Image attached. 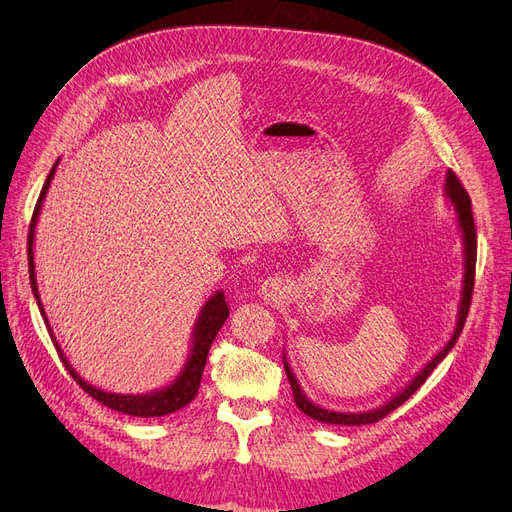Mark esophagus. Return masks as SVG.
I'll list each match as a JSON object with an SVG mask.
<instances>
[{"label": "esophagus", "mask_w": 512, "mask_h": 512, "mask_svg": "<svg viewBox=\"0 0 512 512\" xmlns=\"http://www.w3.org/2000/svg\"><path fill=\"white\" fill-rule=\"evenodd\" d=\"M260 297L271 303L282 301L286 297V284L282 280H277V277H269V280H265L260 286Z\"/></svg>", "instance_id": "obj_1"}]
</instances>
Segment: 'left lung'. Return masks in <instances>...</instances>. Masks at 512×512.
Wrapping results in <instances>:
<instances>
[{
    "label": "left lung",
    "instance_id": "1",
    "mask_svg": "<svg viewBox=\"0 0 512 512\" xmlns=\"http://www.w3.org/2000/svg\"><path fill=\"white\" fill-rule=\"evenodd\" d=\"M444 200L448 209L455 213L457 220V228L461 232V254H463V277H461V297H459V305H457V318H455V329L448 337V342L436 352V356H431V361H427L421 371L410 378V382L406 386H401V391H397L389 401H384L382 406L374 408V410H363V412H339V410H331L324 408L320 404H314L312 399L305 395V391L301 389V384L294 376V371L290 367L288 354L284 348V369L286 376L290 382V389L294 395V404L301 412H305L309 418H314L318 423H329V425H369L376 423L380 418H384L386 414H391L395 408H399L404 401H408V397H412L421 384L429 378V374L436 369L444 356L453 350L455 342L459 339L463 324H466L468 312H470V303H472V288H474V269H476V228H474V218H472V200L468 196V192L463 190V185L459 183V179L455 177L453 170H448L444 177V188H442Z\"/></svg>",
    "mask_w": 512,
    "mask_h": 512
}]
</instances>
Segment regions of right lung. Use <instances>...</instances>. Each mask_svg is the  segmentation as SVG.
Returning <instances> with one entry per match:
<instances>
[{
  "instance_id": "right-lung-1",
  "label": "right lung",
  "mask_w": 512,
  "mask_h": 512,
  "mask_svg": "<svg viewBox=\"0 0 512 512\" xmlns=\"http://www.w3.org/2000/svg\"><path fill=\"white\" fill-rule=\"evenodd\" d=\"M57 164L59 160L53 164L49 177H46L44 181V188L40 192V198L36 203V209H34V215H32V224H29V235H27V262H29V282H32V292L34 297L38 301V307H40V314L44 316V322H46V329H49L51 337H53V344L61 356V361H64L66 369L70 371V376L76 380V384L81 386V389L94 397L96 401H100V404H104L106 408L111 410H117V412H123V414H130V416H145V418H151V416H166V414H173L177 410H181L183 406H188L190 401L196 397L198 393V386H200V378H203V369H205V363H207V354H209V348L213 344L215 335L220 333L222 324L226 322L230 309H228V301L224 297V292L218 290L213 292L211 297L203 303V307H200V312L196 316V322H194V329H192V335H190V352H188V359H185L183 367L179 374L170 380L166 386H160V389L156 391H149V393H108V391H102L98 389V386L89 384L85 378H81L79 374H76V369L70 365L68 356L64 354V350H61V346L57 344L55 339V333L51 329L49 324V318H46L44 314V305L40 301V292H38V280H36V265H34V241H36V226H38V218H40V211H42V205H44V198H46V192H49L51 188V181L55 177V170H57Z\"/></svg>"
}]
</instances>
